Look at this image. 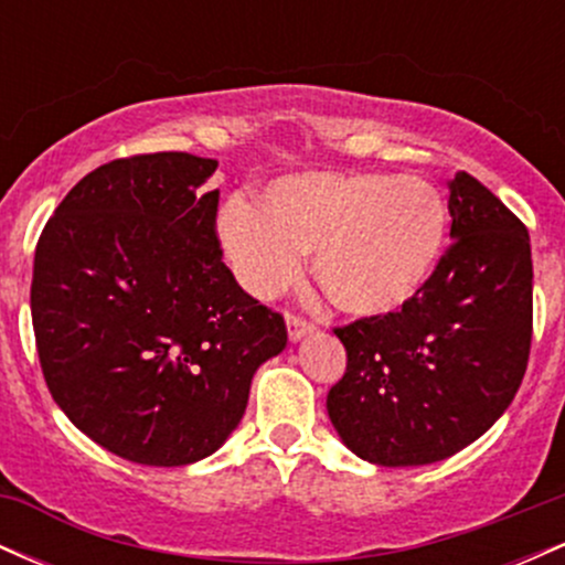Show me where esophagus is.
Wrapping results in <instances>:
<instances>
[{"label":"esophagus","instance_id":"esophagus-1","mask_svg":"<svg viewBox=\"0 0 565 565\" xmlns=\"http://www.w3.org/2000/svg\"><path fill=\"white\" fill-rule=\"evenodd\" d=\"M287 329H289V340L297 342V340H302V337L313 334L316 332V323L308 321V319H302V316L289 313L287 316Z\"/></svg>","mask_w":565,"mask_h":565}]
</instances>
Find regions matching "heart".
<instances>
[{
	"label": "heart",
	"mask_w": 565,
	"mask_h": 565,
	"mask_svg": "<svg viewBox=\"0 0 565 565\" xmlns=\"http://www.w3.org/2000/svg\"><path fill=\"white\" fill-rule=\"evenodd\" d=\"M263 204L233 199L217 217L233 274L260 300L297 281L313 252L316 281L337 308L391 313L425 289L449 236L446 201L419 174H287Z\"/></svg>",
	"instance_id": "1"
}]
</instances>
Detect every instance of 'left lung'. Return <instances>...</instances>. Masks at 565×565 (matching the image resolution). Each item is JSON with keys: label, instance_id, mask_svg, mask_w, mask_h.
I'll use <instances>...</instances> for the list:
<instances>
[{"label": "left lung", "instance_id": "1", "mask_svg": "<svg viewBox=\"0 0 565 565\" xmlns=\"http://www.w3.org/2000/svg\"><path fill=\"white\" fill-rule=\"evenodd\" d=\"M451 246L401 310L334 329L348 369L327 395L342 444L382 468L451 457L515 398L531 348L529 231L468 172L449 180Z\"/></svg>", "mask_w": 565, "mask_h": 565}]
</instances>
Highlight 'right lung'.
Here are the masks:
<instances>
[{
  "label": "right lung",
  "instance_id": "1",
  "mask_svg": "<svg viewBox=\"0 0 565 565\" xmlns=\"http://www.w3.org/2000/svg\"><path fill=\"white\" fill-rule=\"evenodd\" d=\"M215 159L140 153L97 167L39 236L31 319L44 382L84 436L151 468L199 462L242 423L287 348L274 310L223 263Z\"/></svg>",
  "mask_w": 565,
  "mask_h": 565
}]
</instances>
